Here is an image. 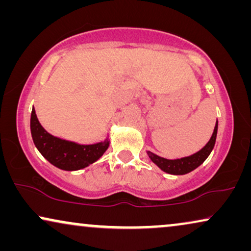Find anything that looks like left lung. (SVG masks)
<instances>
[{
	"label": "left lung",
	"mask_w": 251,
	"mask_h": 251,
	"mask_svg": "<svg viewBox=\"0 0 251 251\" xmlns=\"http://www.w3.org/2000/svg\"><path fill=\"white\" fill-rule=\"evenodd\" d=\"M217 129H218V121H216L214 132H212L211 138L209 139V142L202 147L200 151H198L197 153L192 154L190 156L180 157V159H164L156 154L151 152V151H146L147 155L151 159V161L154 164H156L161 170L164 173L170 174V175H186L194 169H197L199 166H201L204 162L205 159L210 155L212 149H214L215 143H216V137H217Z\"/></svg>",
	"instance_id": "1"
}]
</instances>
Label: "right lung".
Segmentation results:
<instances>
[{
  "mask_svg": "<svg viewBox=\"0 0 251 251\" xmlns=\"http://www.w3.org/2000/svg\"><path fill=\"white\" fill-rule=\"evenodd\" d=\"M30 133L34 145L52 166L61 170L75 171L95 163L109 146V138L95 144H78L52 136L41 126L34 106L30 114Z\"/></svg>",
  "mask_w": 251,
  "mask_h": 251,
  "instance_id": "right-lung-1",
  "label": "right lung"
}]
</instances>
